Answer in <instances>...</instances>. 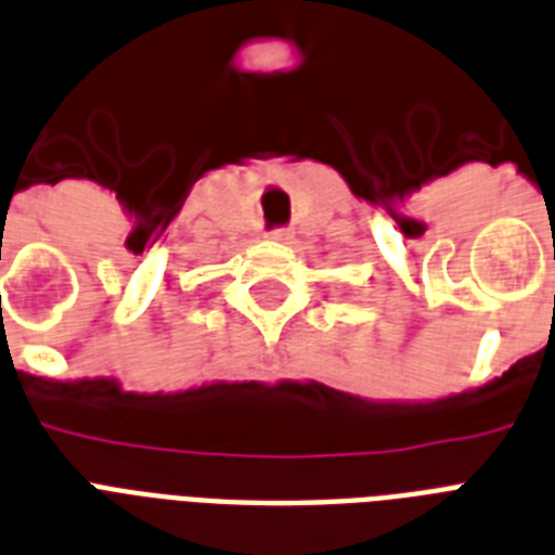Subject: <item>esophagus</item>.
Instances as JSON below:
<instances>
[{
	"label": "esophagus",
	"mask_w": 555,
	"mask_h": 555,
	"mask_svg": "<svg viewBox=\"0 0 555 555\" xmlns=\"http://www.w3.org/2000/svg\"><path fill=\"white\" fill-rule=\"evenodd\" d=\"M270 238H273V242H287V238H291V230H273Z\"/></svg>",
	"instance_id": "1"
}]
</instances>
